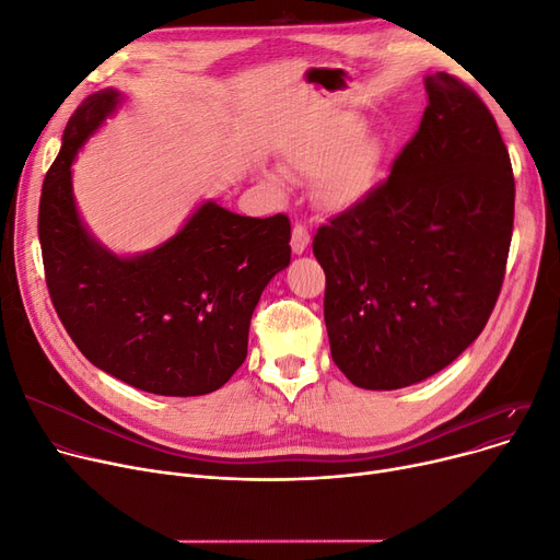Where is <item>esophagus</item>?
<instances>
[{
    "label": "esophagus",
    "instance_id": "esophagus-1",
    "mask_svg": "<svg viewBox=\"0 0 560 560\" xmlns=\"http://www.w3.org/2000/svg\"><path fill=\"white\" fill-rule=\"evenodd\" d=\"M308 243H311L308 229L298 222L295 226H292V235H290V247H292V252H295V254H304L306 247H308Z\"/></svg>",
    "mask_w": 560,
    "mask_h": 560
}]
</instances>
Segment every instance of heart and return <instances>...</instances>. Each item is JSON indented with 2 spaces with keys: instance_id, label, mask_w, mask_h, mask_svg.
Wrapping results in <instances>:
<instances>
[{
  "instance_id": "heart-1",
  "label": "heart",
  "mask_w": 560,
  "mask_h": 560,
  "mask_svg": "<svg viewBox=\"0 0 560 560\" xmlns=\"http://www.w3.org/2000/svg\"><path fill=\"white\" fill-rule=\"evenodd\" d=\"M281 172L290 179L315 182V199L329 211H347L361 203L376 184L381 144L363 131L357 115H336L281 147ZM275 188L281 182L260 172Z\"/></svg>"
}]
</instances>
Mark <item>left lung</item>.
I'll return each mask as SVG.
<instances>
[{
	"label": "left lung",
	"instance_id": "1",
	"mask_svg": "<svg viewBox=\"0 0 560 560\" xmlns=\"http://www.w3.org/2000/svg\"><path fill=\"white\" fill-rule=\"evenodd\" d=\"M390 176L322 224L334 363L365 390L413 386L477 340L504 283L515 213L509 150L488 106L447 72Z\"/></svg>",
	"mask_w": 560,
	"mask_h": 560
}]
</instances>
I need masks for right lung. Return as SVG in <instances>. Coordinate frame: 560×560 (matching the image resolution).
<instances>
[{
	"label": "right lung",
	"mask_w": 560,
	"mask_h": 560,
	"mask_svg": "<svg viewBox=\"0 0 560 560\" xmlns=\"http://www.w3.org/2000/svg\"><path fill=\"white\" fill-rule=\"evenodd\" d=\"M117 104L113 88L88 97L45 174L38 235L49 298L95 368L144 393L209 395L247 357L260 292L290 262V220L206 201L152 252L122 258L102 247L77 213L72 163Z\"/></svg>",
	"instance_id": "1"
}]
</instances>
